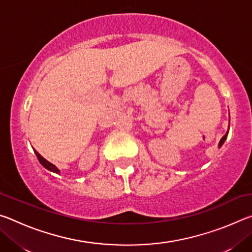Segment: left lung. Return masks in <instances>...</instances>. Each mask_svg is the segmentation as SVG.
<instances>
[{"label":"left lung","instance_id":"obj_1","mask_svg":"<svg viewBox=\"0 0 252 252\" xmlns=\"http://www.w3.org/2000/svg\"><path fill=\"white\" fill-rule=\"evenodd\" d=\"M227 135H228V132H227V133H225L223 136H222V139H221L220 140V142H219V147H221V146H222V144H223V142H224V140L225 139H227Z\"/></svg>","mask_w":252,"mask_h":252}]
</instances>
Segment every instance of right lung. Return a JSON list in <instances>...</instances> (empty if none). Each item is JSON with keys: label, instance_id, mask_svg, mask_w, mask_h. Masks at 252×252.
<instances>
[{"label": "right lung", "instance_id": "right-lung-1", "mask_svg": "<svg viewBox=\"0 0 252 252\" xmlns=\"http://www.w3.org/2000/svg\"><path fill=\"white\" fill-rule=\"evenodd\" d=\"M34 152H35V155H36V157H37V159H39V161H40V163L43 165L44 168H46L48 170H50V171H52V172H55V173H60V171H59V169L55 167L54 164H52L51 163V162H49L48 160H45L43 157H42L39 152L37 151H35L34 150Z\"/></svg>", "mask_w": 252, "mask_h": 252}]
</instances>
